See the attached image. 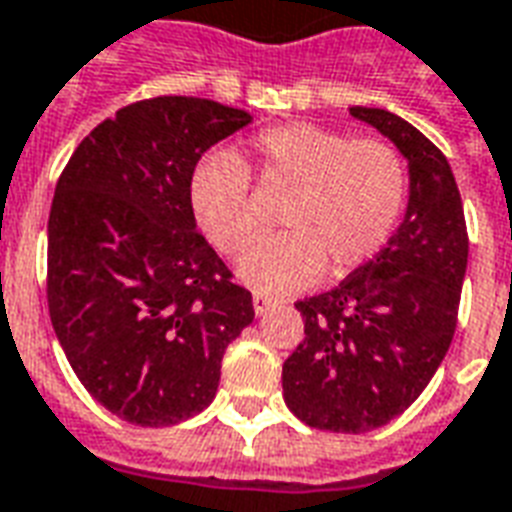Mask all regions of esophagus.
Returning <instances> with one entry per match:
<instances>
[{
	"label": "esophagus",
	"instance_id": "obj_1",
	"mask_svg": "<svg viewBox=\"0 0 512 512\" xmlns=\"http://www.w3.org/2000/svg\"><path fill=\"white\" fill-rule=\"evenodd\" d=\"M252 304H255V315H257V318H263L266 312L274 310V304H277V301L268 299V296H263V293H255V296H252Z\"/></svg>",
	"mask_w": 512,
	"mask_h": 512
}]
</instances>
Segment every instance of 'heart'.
I'll use <instances>...</instances> for the list:
<instances>
[{
  "label": "heart",
  "mask_w": 512,
  "mask_h": 512,
  "mask_svg": "<svg viewBox=\"0 0 512 512\" xmlns=\"http://www.w3.org/2000/svg\"><path fill=\"white\" fill-rule=\"evenodd\" d=\"M246 164L266 189L293 191L282 211L285 233L249 241L235 260L238 279L268 296L310 288L323 271L343 279L367 266L406 208V164L384 139H351L315 123L266 128L244 158L211 150L191 169L186 191L194 222L222 252L255 230Z\"/></svg>",
  "instance_id": "heart-1"
}]
</instances>
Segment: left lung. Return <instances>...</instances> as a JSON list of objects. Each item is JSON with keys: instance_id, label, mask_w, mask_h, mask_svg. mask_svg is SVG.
<instances>
[{"instance_id": "obj_1", "label": "left lung", "mask_w": 512, "mask_h": 512, "mask_svg": "<svg viewBox=\"0 0 512 512\" xmlns=\"http://www.w3.org/2000/svg\"><path fill=\"white\" fill-rule=\"evenodd\" d=\"M351 115L408 161L403 222L367 266L296 304L304 340L282 365L288 408L310 428L367 433L403 414L430 384L458 323L469 235L447 158L386 109Z\"/></svg>"}]
</instances>
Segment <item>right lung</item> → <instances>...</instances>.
Here are the masks:
<instances>
[{"instance_id":"add662e5","label":"right lung","mask_w":512,"mask_h":512,"mask_svg":"<svg viewBox=\"0 0 512 512\" xmlns=\"http://www.w3.org/2000/svg\"><path fill=\"white\" fill-rule=\"evenodd\" d=\"M252 123L191 95L123 106L84 136L49 213V315L84 389L142 428L211 406L252 293L197 233L189 175Z\"/></svg>"}]
</instances>
